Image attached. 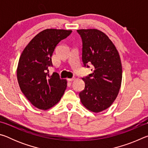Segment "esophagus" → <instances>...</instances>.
<instances>
[{
  "mask_svg": "<svg viewBox=\"0 0 148 148\" xmlns=\"http://www.w3.org/2000/svg\"><path fill=\"white\" fill-rule=\"evenodd\" d=\"M74 79V77H73V78H68V79H67V80H68V82H72Z\"/></svg>",
  "mask_w": 148,
  "mask_h": 148,
  "instance_id": "esophagus-1",
  "label": "esophagus"
}]
</instances>
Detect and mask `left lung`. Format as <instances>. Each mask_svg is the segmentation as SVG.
Instances as JSON below:
<instances>
[{"mask_svg": "<svg viewBox=\"0 0 148 148\" xmlns=\"http://www.w3.org/2000/svg\"><path fill=\"white\" fill-rule=\"evenodd\" d=\"M82 39V61L91 63L92 74L83 77L84 91L79 96L89 111L99 113L111 106L118 95L122 80V65L113 42L98 29H79ZM88 67V66H87Z\"/></svg>", "mask_w": 148, "mask_h": 148, "instance_id": "left-lung-1", "label": "left lung"}]
</instances>
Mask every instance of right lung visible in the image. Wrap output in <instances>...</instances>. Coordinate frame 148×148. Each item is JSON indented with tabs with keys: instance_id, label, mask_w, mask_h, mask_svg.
I'll return each mask as SVG.
<instances>
[{
	"instance_id": "obj_1",
	"label": "right lung",
	"mask_w": 148,
	"mask_h": 148,
	"mask_svg": "<svg viewBox=\"0 0 148 148\" xmlns=\"http://www.w3.org/2000/svg\"><path fill=\"white\" fill-rule=\"evenodd\" d=\"M71 30L47 29L39 32L25 47L19 57L17 77L20 89L37 108L47 110L61 100L66 79L57 72L49 76L51 57L57 45L71 34Z\"/></svg>"
}]
</instances>
